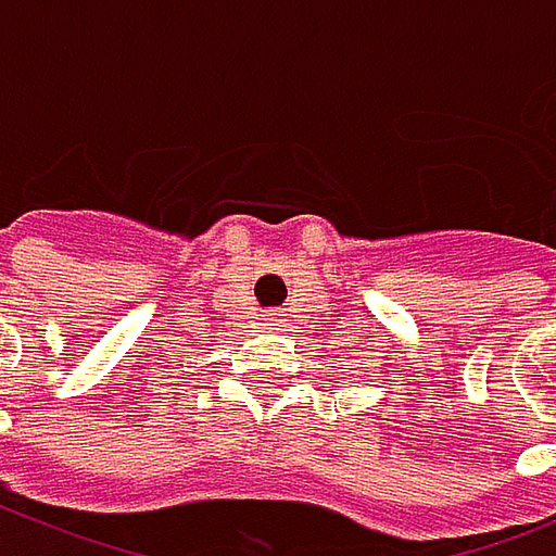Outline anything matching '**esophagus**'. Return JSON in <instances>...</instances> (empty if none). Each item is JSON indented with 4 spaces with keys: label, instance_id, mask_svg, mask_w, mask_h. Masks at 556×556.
<instances>
[{
    "label": "esophagus",
    "instance_id": "obj_1",
    "mask_svg": "<svg viewBox=\"0 0 556 556\" xmlns=\"http://www.w3.org/2000/svg\"><path fill=\"white\" fill-rule=\"evenodd\" d=\"M264 323H267V326H279V323H286V313H282V309H270V313L264 316Z\"/></svg>",
    "mask_w": 556,
    "mask_h": 556
}]
</instances>
